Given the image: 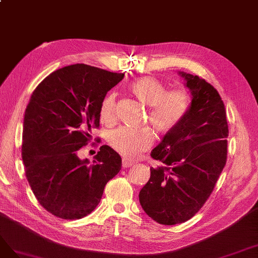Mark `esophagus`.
Returning a JSON list of instances; mask_svg holds the SVG:
<instances>
[{"label": "esophagus", "mask_w": 258, "mask_h": 258, "mask_svg": "<svg viewBox=\"0 0 258 258\" xmlns=\"http://www.w3.org/2000/svg\"><path fill=\"white\" fill-rule=\"evenodd\" d=\"M133 162H131V161H127V160H125V159H123L122 160V167L123 168H127V167H131V166H133Z\"/></svg>", "instance_id": "esophagus-1"}]
</instances>
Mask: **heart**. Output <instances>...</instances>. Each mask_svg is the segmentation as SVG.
<instances>
[{
	"mask_svg": "<svg viewBox=\"0 0 258 258\" xmlns=\"http://www.w3.org/2000/svg\"><path fill=\"white\" fill-rule=\"evenodd\" d=\"M128 89L138 101L150 107L149 118L153 126L161 132H168L184 118L190 106V95L185 89L168 91L160 79L146 76L132 81ZM101 121L109 124L114 118V94L107 95L99 107ZM107 141L115 152L127 160H135L152 144L147 131L119 127L110 131Z\"/></svg>",
	"mask_w": 258,
	"mask_h": 258,
	"instance_id": "1",
	"label": "heart"
}]
</instances>
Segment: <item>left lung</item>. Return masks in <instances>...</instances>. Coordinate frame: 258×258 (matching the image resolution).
<instances>
[{
    "mask_svg": "<svg viewBox=\"0 0 258 258\" xmlns=\"http://www.w3.org/2000/svg\"><path fill=\"white\" fill-rule=\"evenodd\" d=\"M178 75L192 96L190 106L151 151L163 166L150 168V179L139 192L144 211L163 225L194 217L212 193L227 156L226 111L218 91L198 76Z\"/></svg>",
    "mask_w": 258,
    "mask_h": 258,
    "instance_id": "8db88e82",
    "label": "left lung"
}]
</instances>
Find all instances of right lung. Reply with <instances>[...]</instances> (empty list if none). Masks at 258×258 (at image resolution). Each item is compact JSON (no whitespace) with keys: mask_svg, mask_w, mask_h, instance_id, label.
<instances>
[{"mask_svg":"<svg viewBox=\"0 0 258 258\" xmlns=\"http://www.w3.org/2000/svg\"><path fill=\"white\" fill-rule=\"evenodd\" d=\"M124 78L86 64L51 73L33 92L23 119L22 160L38 203L64 220H78L101 202L107 182L122 166L121 156L102 146L90 165L78 156L108 91Z\"/></svg>","mask_w":258,"mask_h":258,"instance_id":"right-lung-1","label":"right lung"}]
</instances>
